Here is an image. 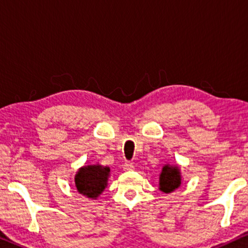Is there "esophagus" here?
<instances>
[{"label": "esophagus", "mask_w": 248, "mask_h": 248, "mask_svg": "<svg viewBox=\"0 0 248 248\" xmlns=\"http://www.w3.org/2000/svg\"><path fill=\"white\" fill-rule=\"evenodd\" d=\"M124 168L127 169V170H132V169L134 168V165L132 164V162H130V161H126L124 164Z\"/></svg>", "instance_id": "esophagus-1"}]
</instances>
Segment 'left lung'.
<instances>
[{"mask_svg": "<svg viewBox=\"0 0 248 248\" xmlns=\"http://www.w3.org/2000/svg\"><path fill=\"white\" fill-rule=\"evenodd\" d=\"M160 189L165 193H170L181 185V172L178 167L165 166L160 175Z\"/></svg>", "mask_w": 248, "mask_h": 248, "instance_id": "8db88e82", "label": "left lung"}]
</instances>
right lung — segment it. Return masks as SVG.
Instances as JSON below:
<instances>
[{"instance_id": "obj_1", "label": "right lung", "mask_w": 248, "mask_h": 248, "mask_svg": "<svg viewBox=\"0 0 248 248\" xmlns=\"http://www.w3.org/2000/svg\"><path fill=\"white\" fill-rule=\"evenodd\" d=\"M109 168L100 165L84 166L76 175V186L81 194L96 199L107 185Z\"/></svg>"}]
</instances>
